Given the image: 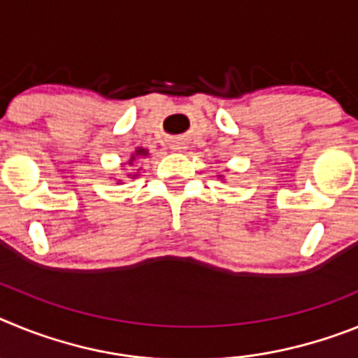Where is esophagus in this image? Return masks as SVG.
Returning <instances> with one entry per match:
<instances>
[{"instance_id": "obj_1", "label": "esophagus", "mask_w": 358, "mask_h": 358, "mask_svg": "<svg viewBox=\"0 0 358 358\" xmlns=\"http://www.w3.org/2000/svg\"><path fill=\"white\" fill-rule=\"evenodd\" d=\"M172 148H173V150H177V152H182V150H186V143H185V141H181V140H177V141H173V143H172Z\"/></svg>"}]
</instances>
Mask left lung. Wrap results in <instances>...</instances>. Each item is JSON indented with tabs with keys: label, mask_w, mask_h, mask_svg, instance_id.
Segmentation results:
<instances>
[{
	"label": "left lung",
	"mask_w": 358,
	"mask_h": 358,
	"mask_svg": "<svg viewBox=\"0 0 358 358\" xmlns=\"http://www.w3.org/2000/svg\"><path fill=\"white\" fill-rule=\"evenodd\" d=\"M218 177H222V176H218Z\"/></svg>",
	"instance_id": "1"
}]
</instances>
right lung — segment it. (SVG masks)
<instances>
[{
    "label": "right lung",
    "mask_w": 358,
    "mask_h": 358,
    "mask_svg": "<svg viewBox=\"0 0 358 358\" xmlns=\"http://www.w3.org/2000/svg\"><path fill=\"white\" fill-rule=\"evenodd\" d=\"M143 157H148V150H147V148H143V147H138V148H136V150L131 154V159H129L127 163L132 164L136 159H143ZM136 176H138V173H134V176H132V179H134ZM129 177H131V173H129ZM118 182H122V181H118Z\"/></svg>",
    "instance_id": "add662e5"
}]
</instances>
